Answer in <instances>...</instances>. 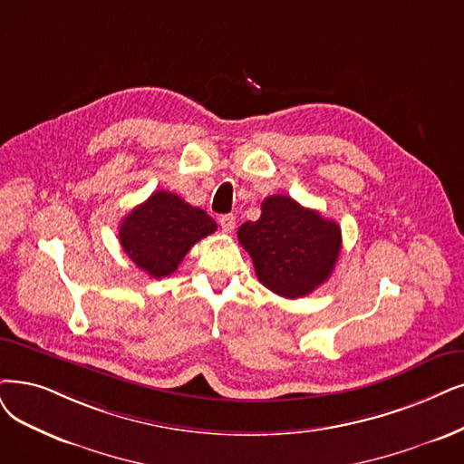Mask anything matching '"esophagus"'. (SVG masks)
<instances>
[{
	"label": "esophagus",
	"instance_id": "34e87169",
	"mask_svg": "<svg viewBox=\"0 0 464 464\" xmlns=\"http://www.w3.org/2000/svg\"><path fill=\"white\" fill-rule=\"evenodd\" d=\"M218 225H220L222 232L230 234V232L236 228V217H234V215H222V217L218 218Z\"/></svg>",
	"mask_w": 464,
	"mask_h": 464
}]
</instances>
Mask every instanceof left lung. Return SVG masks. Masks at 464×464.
<instances>
[{
	"label": "left lung",
	"mask_w": 464,
	"mask_h": 464,
	"mask_svg": "<svg viewBox=\"0 0 464 464\" xmlns=\"http://www.w3.org/2000/svg\"><path fill=\"white\" fill-rule=\"evenodd\" d=\"M258 220L237 228L258 282L285 299H299L331 276L343 237L335 220L306 209L289 196H268Z\"/></svg>",
	"instance_id": "8db88e82"
}]
</instances>
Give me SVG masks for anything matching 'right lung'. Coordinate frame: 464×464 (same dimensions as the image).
I'll return each instance as SVG.
<instances>
[{
    "label": "right lung",
    "instance_id": "right-lung-1",
    "mask_svg": "<svg viewBox=\"0 0 464 464\" xmlns=\"http://www.w3.org/2000/svg\"><path fill=\"white\" fill-rule=\"evenodd\" d=\"M217 230V222L173 192L158 190L120 225L127 256L152 277L173 274L194 244Z\"/></svg>",
    "mask_w": 464,
    "mask_h": 464
}]
</instances>
